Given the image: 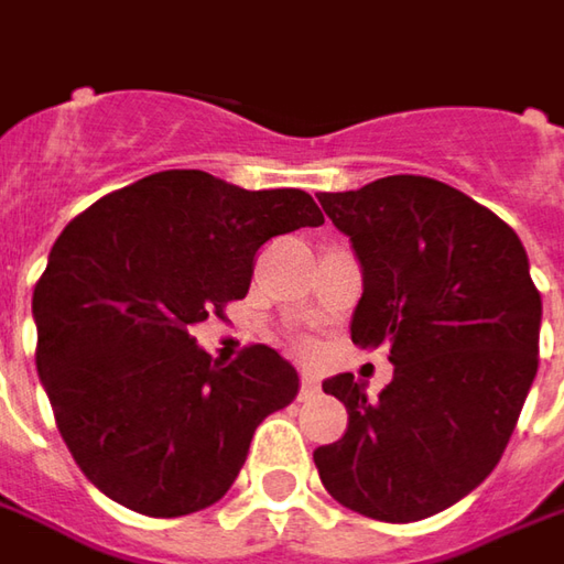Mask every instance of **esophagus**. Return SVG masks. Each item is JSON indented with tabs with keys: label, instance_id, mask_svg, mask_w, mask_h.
<instances>
[{
	"label": "esophagus",
	"instance_id": "34e87169",
	"mask_svg": "<svg viewBox=\"0 0 564 564\" xmlns=\"http://www.w3.org/2000/svg\"><path fill=\"white\" fill-rule=\"evenodd\" d=\"M315 394H318V379L303 372V379H300V401H308V398H315Z\"/></svg>",
	"mask_w": 564,
	"mask_h": 564
}]
</instances>
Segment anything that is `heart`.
<instances>
[{
	"label": "heart",
	"instance_id": "b5f03b06",
	"mask_svg": "<svg viewBox=\"0 0 564 564\" xmlns=\"http://www.w3.org/2000/svg\"><path fill=\"white\" fill-rule=\"evenodd\" d=\"M300 347H306V340H300Z\"/></svg>",
	"mask_w": 564,
	"mask_h": 564
}]
</instances>
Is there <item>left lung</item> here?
I'll list each match as a JSON object with an SVG mask.
<instances>
[{
  "label": "left lung",
  "instance_id": "8db88e82",
  "mask_svg": "<svg viewBox=\"0 0 564 564\" xmlns=\"http://www.w3.org/2000/svg\"><path fill=\"white\" fill-rule=\"evenodd\" d=\"M318 202L362 264L350 337L384 344L394 379L379 398L350 372L325 381L350 420L312 457L340 505L423 521L499 464L540 362V290L518 234L438 180L384 176Z\"/></svg>",
  "mask_w": 564,
  "mask_h": 564
}]
</instances>
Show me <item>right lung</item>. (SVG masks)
<instances>
[{"label": "right lung", "mask_w": 564, "mask_h": 564, "mask_svg": "<svg viewBox=\"0 0 564 564\" xmlns=\"http://www.w3.org/2000/svg\"><path fill=\"white\" fill-rule=\"evenodd\" d=\"M318 224L300 188L163 170L62 230L34 286L37 372L68 452L104 496L148 518L224 499L258 423L296 398L300 379L264 344L220 369L192 330L249 293L268 239Z\"/></svg>", "instance_id": "obj_1"}]
</instances>
